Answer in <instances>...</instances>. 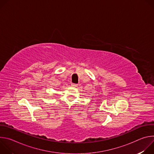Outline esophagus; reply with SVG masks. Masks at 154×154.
<instances>
[{
    "mask_svg": "<svg viewBox=\"0 0 154 154\" xmlns=\"http://www.w3.org/2000/svg\"><path fill=\"white\" fill-rule=\"evenodd\" d=\"M71 86H77L78 85H77V84H75V83H71Z\"/></svg>",
    "mask_w": 154,
    "mask_h": 154,
    "instance_id": "34e87169",
    "label": "esophagus"
}]
</instances>
